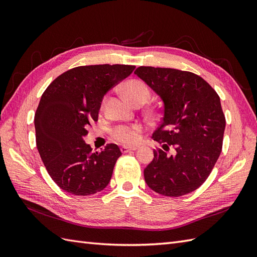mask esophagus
<instances>
[{
  "label": "esophagus",
  "instance_id": "34e87169",
  "mask_svg": "<svg viewBox=\"0 0 257 257\" xmlns=\"http://www.w3.org/2000/svg\"><path fill=\"white\" fill-rule=\"evenodd\" d=\"M138 149V147H125L123 146L121 147V152L122 153H127V152H131V151H135Z\"/></svg>",
  "mask_w": 257,
  "mask_h": 257
}]
</instances>
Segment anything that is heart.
Wrapping results in <instances>:
<instances>
[{"mask_svg": "<svg viewBox=\"0 0 257 257\" xmlns=\"http://www.w3.org/2000/svg\"><path fill=\"white\" fill-rule=\"evenodd\" d=\"M123 94L130 100V103L136 105L138 103H146L149 98L150 92L147 84L141 80L132 79L122 85ZM142 125L133 124V125H120L112 131V136L122 144L135 145L141 139Z\"/></svg>", "mask_w": 257, "mask_h": 257, "instance_id": "1", "label": "heart"}]
</instances>
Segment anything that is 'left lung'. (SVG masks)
Wrapping results in <instances>:
<instances>
[{
	"mask_svg": "<svg viewBox=\"0 0 257 257\" xmlns=\"http://www.w3.org/2000/svg\"><path fill=\"white\" fill-rule=\"evenodd\" d=\"M135 74L163 103V119L152 135L163 150H153L154 159L144 170L146 183L169 197L195 191L222 151L225 116L219 95L191 72L141 66Z\"/></svg>",
	"mask_w": 257,
	"mask_h": 257,
	"instance_id": "obj_1",
	"label": "left lung"
}]
</instances>
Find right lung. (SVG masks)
I'll return each instance as SVG.
<instances>
[{"mask_svg":"<svg viewBox=\"0 0 257 257\" xmlns=\"http://www.w3.org/2000/svg\"><path fill=\"white\" fill-rule=\"evenodd\" d=\"M134 65L78 66L60 75L43 93L34 118L36 146L48 174L62 190L87 196L109 183L119 147L100 152L83 141L97 121L106 93L125 79Z\"/></svg>","mask_w":257,"mask_h":257,"instance_id":"add662e5","label":"right lung"}]
</instances>
